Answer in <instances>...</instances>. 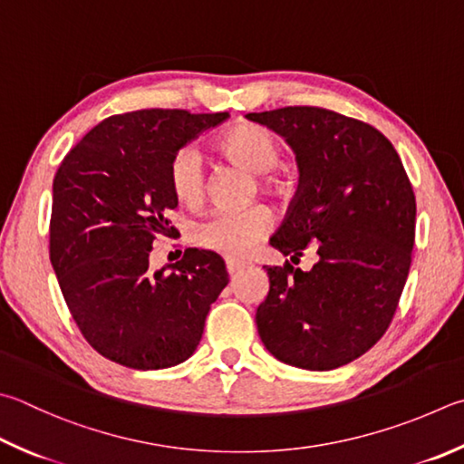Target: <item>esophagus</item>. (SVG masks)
Wrapping results in <instances>:
<instances>
[{
    "label": "esophagus",
    "instance_id": "obj_1",
    "mask_svg": "<svg viewBox=\"0 0 464 464\" xmlns=\"http://www.w3.org/2000/svg\"><path fill=\"white\" fill-rule=\"evenodd\" d=\"M239 269H243V264L241 261H235V259H227V272H229V276L237 274Z\"/></svg>",
    "mask_w": 464,
    "mask_h": 464
}]
</instances>
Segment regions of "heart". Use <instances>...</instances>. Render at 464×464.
Segmentation results:
<instances>
[{"mask_svg": "<svg viewBox=\"0 0 464 464\" xmlns=\"http://www.w3.org/2000/svg\"><path fill=\"white\" fill-rule=\"evenodd\" d=\"M218 150L229 160L254 174H264L259 184L277 195H285L288 187L276 176H266L274 170L282 158V144L274 131L257 123H239L218 140ZM168 182L174 197L184 205H198L205 198L207 182L203 162L192 146L174 151L168 164ZM272 227V213L264 205L246 208H218L192 225V241L198 247L213 251L223 257H246L257 241L266 237Z\"/></svg>", "mask_w": 464, "mask_h": 464, "instance_id": "obj_1", "label": "heart"}]
</instances>
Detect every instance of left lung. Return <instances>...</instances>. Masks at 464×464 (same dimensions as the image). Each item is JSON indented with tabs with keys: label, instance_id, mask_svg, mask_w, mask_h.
Wrapping results in <instances>:
<instances>
[{
	"label": "left lung",
	"instance_id": "8db88e82",
	"mask_svg": "<svg viewBox=\"0 0 464 464\" xmlns=\"http://www.w3.org/2000/svg\"><path fill=\"white\" fill-rule=\"evenodd\" d=\"M296 151L300 182L269 243L294 264L314 249L308 272L267 267L257 306L261 343L282 363L331 372L385 334L411 264L416 197L382 131L323 107L247 113Z\"/></svg>",
	"mask_w": 464,
	"mask_h": 464
}]
</instances>
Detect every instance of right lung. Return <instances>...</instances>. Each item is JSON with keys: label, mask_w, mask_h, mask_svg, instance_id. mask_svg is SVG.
<instances>
[{"label": "right lung", "mask_w": 464, "mask_h": 464, "mask_svg": "<svg viewBox=\"0 0 464 464\" xmlns=\"http://www.w3.org/2000/svg\"><path fill=\"white\" fill-rule=\"evenodd\" d=\"M227 117L184 109L111 115L58 166L50 261L81 334L113 363L150 372L187 361L229 282L221 257L192 247L170 272L150 269L154 241L180 235L168 218L179 207L170 158Z\"/></svg>", "instance_id": "add662e5"}]
</instances>
